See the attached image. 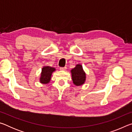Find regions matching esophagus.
I'll return each instance as SVG.
<instances>
[{"label": "esophagus", "mask_w": 132, "mask_h": 132, "mask_svg": "<svg viewBox=\"0 0 132 132\" xmlns=\"http://www.w3.org/2000/svg\"><path fill=\"white\" fill-rule=\"evenodd\" d=\"M66 69V67H61L60 68V70H65Z\"/></svg>", "instance_id": "34e87169"}]
</instances>
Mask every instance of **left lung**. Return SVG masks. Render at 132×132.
Returning a JSON list of instances; mask_svg holds the SVG:
<instances>
[{
    "label": "left lung",
    "mask_w": 132,
    "mask_h": 132,
    "mask_svg": "<svg viewBox=\"0 0 132 132\" xmlns=\"http://www.w3.org/2000/svg\"><path fill=\"white\" fill-rule=\"evenodd\" d=\"M71 77L73 83L76 86H81L86 80V74L80 64H77L74 69L71 70Z\"/></svg>",
    "instance_id": "obj_1"
}]
</instances>
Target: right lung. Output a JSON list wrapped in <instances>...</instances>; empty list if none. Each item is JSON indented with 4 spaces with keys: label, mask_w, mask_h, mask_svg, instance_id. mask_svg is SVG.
Listing matches in <instances>:
<instances>
[{
    "label": "right lung",
    "mask_w": 132,
    "mask_h": 132,
    "mask_svg": "<svg viewBox=\"0 0 132 132\" xmlns=\"http://www.w3.org/2000/svg\"><path fill=\"white\" fill-rule=\"evenodd\" d=\"M55 69L50 66H45L42 69L41 76L40 78V82L43 84H47L50 81L51 77L53 71Z\"/></svg>",
    "instance_id": "obj_1"
}]
</instances>
